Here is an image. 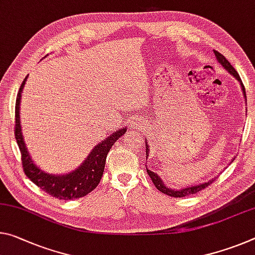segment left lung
<instances>
[{
  "label": "left lung",
  "instance_id": "obj_1",
  "mask_svg": "<svg viewBox=\"0 0 255 255\" xmlns=\"http://www.w3.org/2000/svg\"><path fill=\"white\" fill-rule=\"evenodd\" d=\"M215 55L217 58V61L219 62L222 67H224V69L227 70L230 75H232L234 78H236L238 80V83H240L241 85V88L242 91H243V95L244 98L246 100V94H245V88H244V85L243 83H242V80L240 78V75L237 74V71L234 69L232 64L229 63V61L227 59L225 58L224 55H222L221 53H219L218 51H215ZM145 147H146V160H147V156H148V152H149V148H148V144L146 142V138H145ZM234 160V159H233ZM232 160V162H233ZM146 172L147 175L151 177V179L153 181V184H154L155 187L159 189L160 192H162L163 194H167V195L169 196H173V197H184V196H188V195H192V194H196L199 193L200 191H202V189H204L205 187H208V186L212 183L213 180H215L216 178H212L210 179L209 181H204V183H201L199 185H193V186H188V187H184V188H179V189H173V188H170L169 186L165 185L163 183V180L160 178V176L157 175V173L153 172L151 170H148V168H146Z\"/></svg>",
  "mask_w": 255,
  "mask_h": 255
}]
</instances>
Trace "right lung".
I'll list each match as a JSON object with an SVG mask.
<instances>
[{
	"instance_id": "right-lung-1",
	"label": "right lung",
	"mask_w": 255,
	"mask_h": 255,
	"mask_svg": "<svg viewBox=\"0 0 255 255\" xmlns=\"http://www.w3.org/2000/svg\"><path fill=\"white\" fill-rule=\"evenodd\" d=\"M26 80L27 77L23 79L21 86H20L17 101H15L14 128L15 139H17L20 152H21L23 171L35 185H37L44 192L59 200H75L87 195L99 185L103 176L108 153L112 145L117 142V139L126 132V127L118 129L112 132L110 136L101 140L98 145H95L90 154L85 157V160L75 170L68 173H61V175L45 172L37 167L34 160L31 159L22 135L21 123H20V101H21V93L25 87Z\"/></svg>"
}]
</instances>
